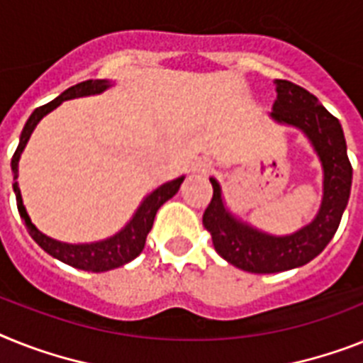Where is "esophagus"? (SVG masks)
<instances>
[{
    "label": "esophagus",
    "mask_w": 363,
    "mask_h": 363,
    "mask_svg": "<svg viewBox=\"0 0 363 363\" xmlns=\"http://www.w3.org/2000/svg\"><path fill=\"white\" fill-rule=\"evenodd\" d=\"M193 170L196 174H209L213 170V161L208 160V157H200V160L194 161Z\"/></svg>",
    "instance_id": "1"
}]
</instances>
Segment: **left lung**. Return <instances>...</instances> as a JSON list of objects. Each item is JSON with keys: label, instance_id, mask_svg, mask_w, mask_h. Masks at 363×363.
<instances>
[{"label": "left lung", "instance_id": "left-lung-1", "mask_svg": "<svg viewBox=\"0 0 363 363\" xmlns=\"http://www.w3.org/2000/svg\"><path fill=\"white\" fill-rule=\"evenodd\" d=\"M274 83L277 100L271 118L278 124L293 125L308 137L323 167V200L315 218L304 228L289 235H271L233 217L224 203L218 182L209 178L213 199L203 211V228L211 233L218 256L256 274L302 267L319 256L340 226L352 184V167L340 121L306 89L286 79Z\"/></svg>", "mask_w": 363, "mask_h": 363}]
</instances>
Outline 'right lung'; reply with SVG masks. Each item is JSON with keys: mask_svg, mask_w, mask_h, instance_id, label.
<instances>
[{"mask_svg": "<svg viewBox=\"0 0 363 363\" xmlns=\"http://www.w3.org/2000/svg\"><path fill=\"white\" fill-rule=\"evenodd\" d=\"M111 86V83L107 79H89L83 81V83H77V85L70 86L67 91L59 94L55 100H52L46 106L37 107L33 111L29 121L23 125L22 135H20V143H18V148L13 155V161H11V167H13L14 172V194H16V203L18 211H20V217L23 218L26 223V228L29 232L35 241L38 242V247L42 250H46L50 256L57 257L59 262L67 263L70 267L81 269V271H91V272H104L111 271V269L122 267L125 263H130L131 259L139 256L143 252L146 242V235L152 230V224H154L155 213L157 209L163 206L167 200H170L178 193L179 185L184 184L185 176H179V178L172 179V182H167L161 187H157L155 191L146 196L140 206L137 208L135 215L131 217V220L125 224L124 228L118 233H115L113 238H107L104 241L96 242H81V245H70V242L57 241V239L48 238L40 230L31 223V218L27 215L26 206H23L22 193H20V187H18V161H20V155H22L23 148H26L27 140L31 137L33 130L37 128L38 122L52 113L55 107H59L62 101L72 100V98H81V96H92V94H101L104 91H107Z\"/></svg>", "mask_w": 363, "mask_h": 363, "instance_id": "1", "label": "right lung"}]
</instances>
